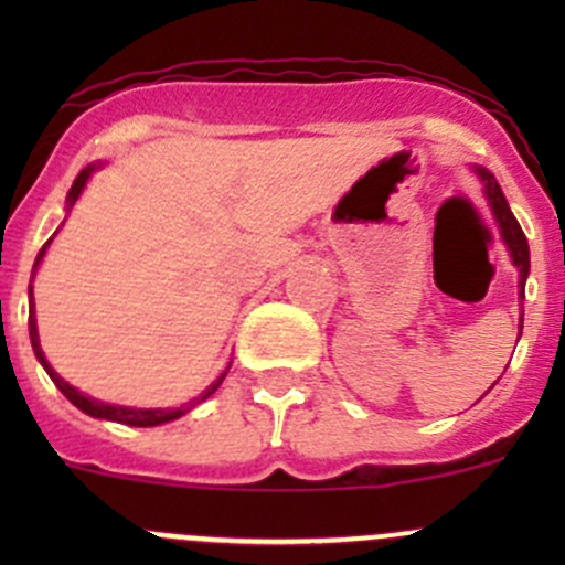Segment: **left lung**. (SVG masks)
I'll return each instance as SVG.
<instances>
[{"label": "left lung", "mask_w": 565, "mask_h": 565, "mask_svg": "<svg viewBox=\"0 0 565 565\" xmlns=\"http://www.w3.org/2000/svg\"><path fill=\"white\" fill-rule=\"evenodd\" d=\"M476 174H478V180L483 182V196H487L489 210H492V215H494V224H498V230H500V241H503V246L509 248L511 262H514V267L520 270V284H516V287H520V306H522V300H525V281L530 276L527 237H525V232H522L520 221H516L514 213H511L509 202H505V196H503V191H500L494 174L483 167H476ZM522 319H525V311H520V335H522Z\"/></svg>", "instance_id": "obj_1"}]
</instances>
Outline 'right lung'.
<instances>
[{
  "instance_id": "right-lung-1",
  "label": "right lung",
  "mask_w": 565,
  "mask_h": 565,
  "mask_svg": "<svg viewBox=\"0 0 565 565\" xmlns=\"http://www.w3.org/2000/svg\"><path fill=\"white\" fill-rule=\"evenodd\" d=\"M98 169H104V163H100V161L87 163V167H84L82 172H78L76 180H73L71 191H67V199H65V210H67V213H71V207H73V204L78 202V196H82L84 188H87L89 177H93L95 172H98ZM65 218H67V215H65ZM62 224H65V221H62ZM56 232H60V230H56ZM56 232H54V235H56ZM54 235H51V237H49V243H45V246L40 248V254H38V259H35V267H32V278H35V273H38L40 262H43V256H45V248L51 246V241H54ZM30 303H32V309H30V341H32V350H35V358L40 361V366H43V369H45V374H49V377L54 380V385H56V388L62 391V396H65L67 402L76 404V407L82 409V413L93 415V418H100V420H114V424H125V426H161V424H169V420H177V418H180V415H185L188 409L196 407V404H202L204 398L213 396V393L218 391V385L224 383L226 372H230V366H232V363H230V366H226L224 372L218 374V380H215V383H210L207 388H204L202 393H199L196 398H193V402L182 404V407H122V404L98 402V398L87 396V393H82L78 388H73L71 383H65V380H62L60 374H56L54 369H51V363L45 361L43 350H40L38 319H35V300H32V284H30Z\"/></svg>"
}]
</instances>
